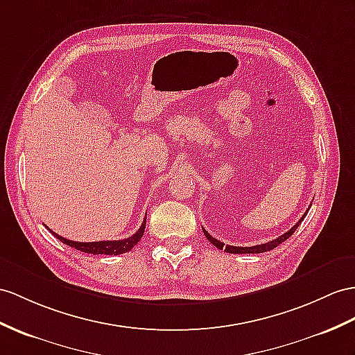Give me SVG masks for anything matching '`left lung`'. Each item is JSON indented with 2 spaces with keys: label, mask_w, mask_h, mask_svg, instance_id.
<instances>
[{
  "label": "left lung",
  "mask_w": 355,
  "mask_h": 355,
  "mask_svg": "<svg viewBox=\"0 0 355 355\" xmlns=\"http://www.w3.org/2000/svg\"><path fill=\"white\" fill-rule=\"evenodd\" d=\"M309 209H310V206H309ZM309 209H307V211H306V214L302 215V217L298 220V223L295 224V226H293L292 229H289L286 233H283L282 236H279V238H275V239L270 241V243H265V244H257V245H253V247H235V245H226V244L220 243L218 239H215L214 236H211L209 233H207L205 229H203V233H205V236L207 238V241H209L211 244H214L215 247L220 248V250H223V248H224V252H227V253H233V254H252V253H265V252H270V250L275 248V247H277L279 244L284 243V241H286L289 236H292V233L298 229V226H300V224L302 223V220L306 218V215H307Z\"/></svg>",
  "instance_id": "8db88e82"
}]
</instances>
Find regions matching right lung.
<instances>
[{"mask_svg":"<svg viewBox=\"0 0 355 355\" xmlns=\"http://www.w3.org/2000/svg\"><path fill=\"white\" fill-rule=\"evenodd\" d=\"M53 235L62 241L63 244L80 250V252L84 253H89V254H123L126 252H129L132 247H135L138 243H140V239L143 238V233L146 229V218L143 221V224L140 226L132 236L125 238V239H119V241H96V243H78V241H71V239H66L63 236L57 235L49 227H46Z\"/></svg>","mask_w":355,"mask_h":355,"instance_id":"right-lung-1","label":"right lung"}]
</instances>
